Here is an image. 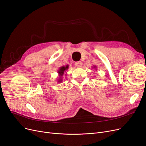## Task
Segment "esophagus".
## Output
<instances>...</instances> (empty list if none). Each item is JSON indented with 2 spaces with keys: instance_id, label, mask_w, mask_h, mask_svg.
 <instances>
[{
  "instance_id": "34e87169",
  "label": "esophagus",
  "mask_w": 146,
  "mask_h": 146,
  "mask_svg": "<svg viewBox=\"0 0 146 146\" xmlns=\"http://www.w3.org/2000/svg\"><path fill=\"white\" fill-rule=\"evenodd\" d=\"M75 65H76V66L77 67H80L82 66V62H80V61H78V62H75Z\"/></svg>"
}]
</instances>
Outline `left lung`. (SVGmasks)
Wrapping results in <instances>:
<instances>
[{
	"label": "left lung",
	"instance_id": "8db88e82",
	"mask_svg": "<svg viewBox=\"0 0 146 146\" xmlns=\"http://www.w3.org/2000/svg\"><path fill=\"white\" fill-rule=\"evenodd\" d=\"M93 68H96V66H93Z\"/></svg>",
	"mask_w": 146,
	"mask_h": 146
}]
</instances>
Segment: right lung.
Masks as SVG:
<instances>
[{
  "mask_svg": "<svg viewBox=\"0 0 146 146\" xmlns=\"http://www.w3.org/2000/svg\"><path fill=\"white\" fill-rule=\"evenodd\" d=\"M68 65H67L66 66H62L61 67H59L58 70V73L59 75V78L58 79V83H61L62 82V76L65 73V72L66 70H68Z\"/></svg>",
  "mask_w": 146,
  "mask_h": 146,
  "instance_id": "add662e5",
  "label": "right lung"
}]
</instances>
